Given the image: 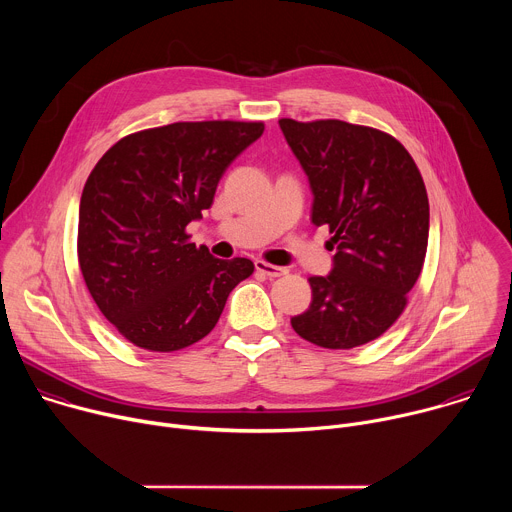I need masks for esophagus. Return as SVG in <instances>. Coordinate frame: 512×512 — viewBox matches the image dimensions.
<instances>
[{
	"instance_id": "1",
	"label": "esophagus",
	"mask_w": 512,
	"mask_h": 512,
	"mask_svg": "<svg viewBox=\"0 0 512 512\" xmlns=\"http://www.w3.org/2000/svg\"><path fill=\"white\" fill-rule=\"evenodd\" d=\"M255 269H257L259 273L267 275V277H281V275H285V273H287V269H285V267L271 265V263H267V261H263V259H257V261H255Z\"/></svg>"
}]
</instances>
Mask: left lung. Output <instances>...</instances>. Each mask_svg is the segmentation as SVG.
I'll return each mask as SVG.
<instances>
[{
	"label": "left lung",
	"mask_w": 512,
	"mask_h": 512,
	"mask_svg": "<svg viewBox=\"0 0 512 512\" xmlns=\"http://www.w3.org/2000/svg\"><path fill=\"white\" fill-rule=\"evenodd\" d=\"M308 174L312 223L332 233L334 269L310 277L312 304L291 318L304 340L332 350L385 334L407 308L427 251L429 200L419 168L389 133L340 119H279Z\"/></svg>",
	"instance_id": "obj_1"
}]
</instances>
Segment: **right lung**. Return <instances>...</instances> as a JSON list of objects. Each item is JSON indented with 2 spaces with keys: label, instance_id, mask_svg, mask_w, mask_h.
I'll list each match as a JSON object with an SVG mask.
<instances>
[{
  "label": "right lung",
  "instance_id": "add662e5",
  "mask_svg": "<svg viewBox=\"0 0 512 512\" xmlns=\"http://www.w3.org/2000/svg\"><path fill=\"white\" fill-rule=\"evenodd\" d=\"M263 121H178L121 137L89 174L79 208L81 273L131 344L174 352L221 318L251 259H216L186 227L210 208L229 164Z\"/></svg>",
  "mask_w": 512,
  "mask_h": 512
}]
</instances>
